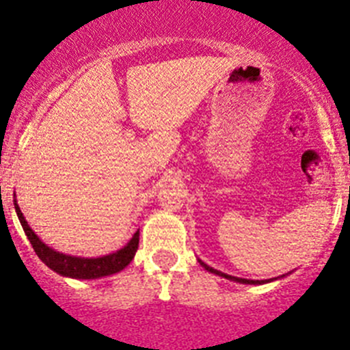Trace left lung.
<instances>
[{"instance_id": "1", "label": "left lung", "mask_w": 350, "mask_h": 350, "mask_svg": "<svg viewBox=\"0 0 350 350\" xmlns=\"http://www.w3.org/2000/svg\"><path fill=\"white\" fill-rule=\"evenodd\" d=\"M198 262L202 264V266L205 267V269L208 271V273H214V274H217V276H223V278H228V280H233V282H238V283H245V285H257V283H264V282H256V280H245V278H237V276H230V274H226V273H221V271H217V269H212L211 266H207V264L205 262H202V260H198Z\"/></svg>"}]
</instances>
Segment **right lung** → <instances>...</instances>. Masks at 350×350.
<instances>
[{
	"label": "right lung",
	"mask_w": 350,
	"mask_h": 350,
	"mask_svg": "<svg viewBox=\"0 0 350 350\" xmlns=\"http://www.w3.org/2000/svg\"><path fill=\"white\" fill-rule=\"evenodd\" d=\"M15 202V211H17L18 221H21L22 228H24L25 234H27L29 241H31L32 249L38 254L39 259L46 264L50 269L55 273L67 276V278L76 280H94L101 278V276H109V274H116L122 271L131 260L135 259V254L138 250L139 243V231L133 234L129 243L122 247L117 252L109 254L103 257H76V256H65V254L57 252V250L50 249L44 241L39 240L38 234L31 230V226L25 221L24 214H22L21 207Z\"/></svg>",
	"instance_id": "add662e5"
}]
</instances>
